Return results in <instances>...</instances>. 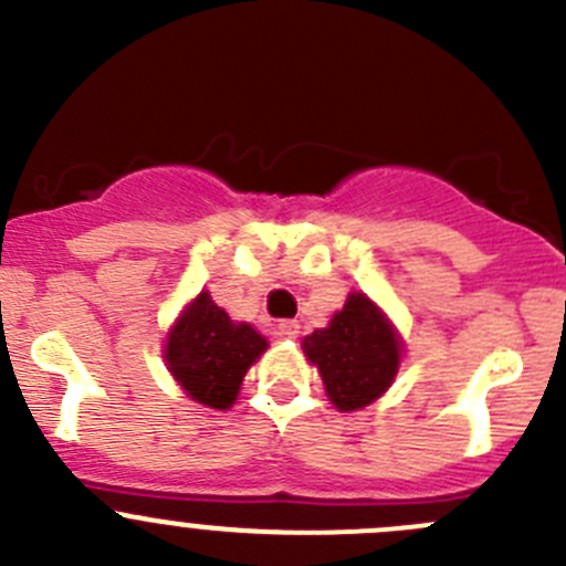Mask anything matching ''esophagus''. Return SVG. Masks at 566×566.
Here are the masks:
<instances>
[{
    "mask_svg": "<svg viewBox=\"0 0 566 566\" xmlns=\"http://www.w3.org/2000/svg\"><path fill=\"white\" fill-rule=\"evenodd\" d=\"M277 336L283 338H297L300 336V325L294 319H283L277 325Z\"/></svg>",
    "mask_w": 566,
    "mask_h": 566,
    "instance_id": "34e87169",
    "label": "esophagus"
}]
</instances>
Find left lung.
I'll return each instance as SVG.
<instances>
[{"label":"left lung","instance_id":"8db88e82","mask_svg":"<svg viewBox=\"0 0 566 566\" xmlns=\"http://www.w3.org/2000/svg\"><path fill=\"white\" fill-rule=\"evenodd\" d=\"M305 358L338 411H358L389 391L400 369L402 344L395 322L364 292H349L327 327L303 338Z\"/></svg>","mask_w":566,"mask_h":566}]
</instances>
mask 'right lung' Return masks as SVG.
<instances>
[{
    "mask_svg": "<svg viewBox=\"0 0 566 566\" xmlns=\"http://www.w3.org/2000/svg\"><path fill=\"white\" fill-rule=\"evenodd\" d=\"M266 336L233 322L208 292H199L166 333L164 360L171 378L193 402L228 411L247 369L266 353Z\"/></svg>",
    "mask_w": 566,
    "mask_h": 566,
    "instance_id": "right-lung-1",
    "label": "right lung"
}]
</instances>
